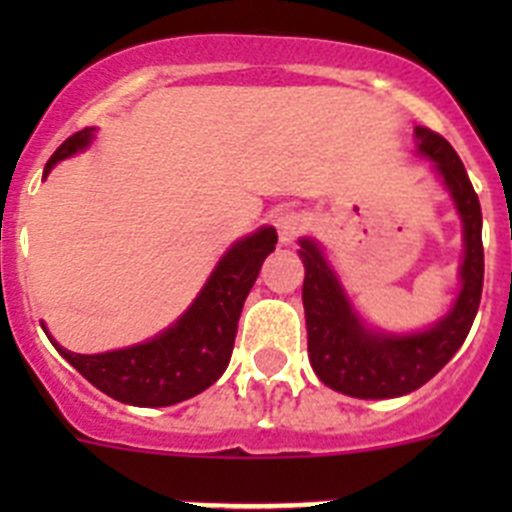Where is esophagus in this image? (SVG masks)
I'll list each match as a JSON object with an SVG mask.
<instances>
[{
    "label": "esophagus",
    "instance_id": "obj_1",
    "mask_svg": "<svg viewBox=\"0 0 512 512\" xmlns=\"http://www.w3.org/2000/svg\"><path fill=\"white\" fill-rule=\"evenodd\" d=\"M277 230H279V243H282V246H292V243H295L297 238L307 230V217L295 210L282 212V215L277 217Z\"/></svg>",
    "mask_w": 512,
    "mask_h": 512
}]
</instances>
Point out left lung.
<instances>
[{"mask_svg": "<svg viewBox=\"0 0 512 512\" xmlns=\"http://www.w3.org/2000/svg\"><path fill=\"white\" fill-rule=\"evenodd\" d=\"M415 143L420 156L431 161V169L436 171L461 217V287L446 315L413 333L372 328L346 295L320 243L300 238V259L305 264L302 305L312 372L330 390L359 400H390L410 395L436 377L467 338L482 300L485 251L477 192L449 140L418 125Z\"/></svg>", "mask_w": 512, "mask_h": 512, "instance_id": "1", "label": "left lung"}]
</instances>
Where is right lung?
<instances>
[{
  "mask_svg": "<svg viewBox=\"0 0 512 512\" xmlns=\"http://www.w3.org/2000/svg\"><path fill=\"white\" fill-rule=\"evenodd\" d=\"M94 133L97 128H84L63 140L48 158L43 176L51 174L58 161L89 148ZM274 246L277 230L271 225H261L256 233L235 241L179 320L143 343L104 354H74L53 341L48 328H43L45 336L81 377L112 400L135 408H166L189 400L228 369L243 302Z\"/></svg>",
  "mask_w": 512,
  "mask_h": 512,
  "instance_id": "obj_1",
  "label": "right lung"
}]
</instances>
